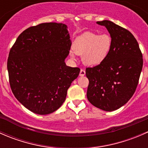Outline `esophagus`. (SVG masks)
Listing matches in <instances>:
<instances>
[{
	"label": "esophagus",
	"mask_w": 148,
	"mask_h": 148,
	"mask_svg": "<svg viewBox=\"0 0 148 148\" xmlns=\"http://www.w3.org/2000/svg\"><path fill=\"white\" fill-rule=\"evenodd\" d=\"M85 75V71L84 69H82L81 70H80V73H79V76L80 77H83V76Z\"/></svg>",
	"instance_id": "obj_1"
}]
</instances>
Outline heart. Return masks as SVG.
<instances>
[{
  "label": "heart",
  "mask_w": 148,
  "mask_h": 148,
  "mask_svg": "<svg viewBox=\"0 0 148 148\" xmlns=\"http://www.w3.org/2000/svg\"><path fill=\"white\" fill-rule=\"evenodd\" d=\"M112 46V40L107 34L99 35L93 32H84L74 40L72 49L74 53L82 55L85 65L95 66L107 59ZM70 55L73 57L74 53L71 52Z\"/></svg>",
  "instance_id": "1"
}]
</instances>
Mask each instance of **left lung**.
<instances>
[{"instance_id": "1", "label": "left lung", "mask_w": 148, "mask_h": 148, "mask_svg": "<svg viewBox=\"0 0 148 148\" xmlns=\"http://www.w3.org/2000/svg\"><path fill=\"white\" fill-rule=\"evenodd\" d=\"M97 23L109 31L112 46L102 64L86 69L89 82L86 97L95 107L111 112L126 104L135 93L143 69V54L128 30L110 21Z\"/></svg>"}]
</instances>
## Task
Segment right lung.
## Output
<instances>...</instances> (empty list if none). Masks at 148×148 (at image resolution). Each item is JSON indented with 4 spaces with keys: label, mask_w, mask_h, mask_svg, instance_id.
Here are the masks:
<instances>
[{
    "label": "right lung",
    "mask_w": 148,
    "mask_h": 148,
    "mask_svg": "<svg viewBox=\"0 0 148 148\" xmlns=\"http://www.w3.org/2000/svg\"><path fill=\"white\" fill-rule=\"evenodd\" d=\"M71 41L64 23H44L23 31L10 49L7 68L12 92L38 114L57 110L80 69L66 65Z\"/></svg>",
    "instance_id": "add662e5"
}]
</instances>
